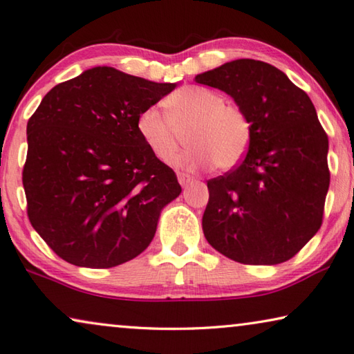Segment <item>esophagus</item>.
Wrapping results in <instances>:
<instances>
[{
    "label": "esophagus",
    "instance_id": "esophagus-1",
    "mask_svg": "<svg viewBox=\"0 0 354 354\" xmlns=\"http://www.w3.org/2000/svg\"><path fill=\"white\" fill-rule=\"evenodd\" d=\"M177 177H178V182L182 186H186L188 183H191L192 180H196L192 176L189 174H185V172H177Z\"/></svg>",
    "mask_w": 354,
    "mask_h": 354
}]
</instances>
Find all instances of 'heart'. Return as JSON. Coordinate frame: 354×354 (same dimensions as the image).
<instances>
[{
  "label": "heart",
  "instance_id": "1",
  "mask_svg": "<svg viewBox=\"0 0 354 354\" xmlns=\"http://www.w3.org/2000/svg\"><path fill=\"white\" fill-rule=\"evenodd\" d=\"M217 91L191 86L165 102L166 114L156 106L140 112L137 131L148 149L162 162H169L183 134L191 145L176 163L186 168L231 169L242 162L251 142V123L237 104L225 103Z\"/></svg>",
  "mask_w": 354,
  "mask_h": 354
}]
</instances>
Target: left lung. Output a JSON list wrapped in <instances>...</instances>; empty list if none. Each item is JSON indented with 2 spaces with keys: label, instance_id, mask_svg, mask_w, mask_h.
<instances>
[{
  "label": "left lung",
  "instance_id": "left-lung-1",
  "mask_svg": "<svg viewBox=\"0 0 354 354\" xmlns=\"http://www.w3.org/2000/svg\"><path fill=\"white\" fill-rule=\"evenodd\" d=\"M196 83L226 92L251 123L243 162L208 180L206 240L240 263L286 262L321 228L330 186L328 137L315 104L282 71L250 58L198 73Z\"/></svg>",
  "mask_w": 354,
  "mask_h": 354
}]
</instances>
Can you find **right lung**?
Segmentation results:
<instances>
[{
	"instance_id": "obj_1",
	"label": "right lung",
	"mask_w": 354,
	"mask_h": 354,
	"mask_svg": "<svg viewBox=\"0 0 354 354\" xmlns=\"http://www.w3.org/2000/svg\"><path fill=\"white\" fill-rule=\"evenodd\" d=\"M176 86L97 66L52 88L29 118L28 216L66 262L112 268L154 239L182 188L145 145L137 118Z\"/></svg>"
}]
</instances>
